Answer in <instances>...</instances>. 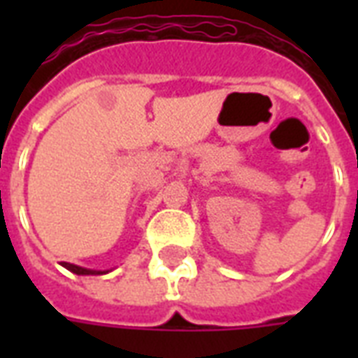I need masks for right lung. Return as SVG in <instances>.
Masks as SVG:
<instances>
[{
	"label": "right lung",
	"mask_w": 358,
	"mask_h": 358,
	"mask_svg": "<svg viewBox=\"0 0 358 358\" xmlns=\"http://www.w3.org/2000/svg\"><path fill=\"white\" fill-rule=\"evenodd\" d=\"M63 266L66 267L69 271L76 273V275H100V271H92V269H85V267L74 266V264H66V262H63Z\"/></svg>",
	"instance_id": "1"
}]
</instances>
